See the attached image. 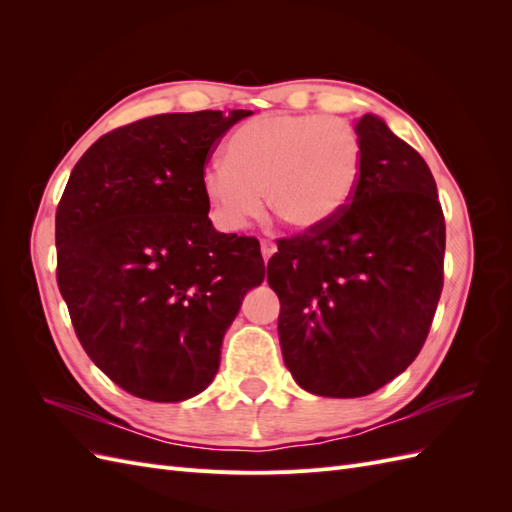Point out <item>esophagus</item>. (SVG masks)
Here are the masks:
<instances>
[{"instance_id": "1", "label": "esophagus", "mask_w": 512, "mask_h": 512, "mask_svg": "<svg viewBox=\"0 0 512 512\" xmlns=\"http://www.w3.org/2000/svg\"><path fill=\"white\" fill-rule=\"evenodd\" d=\"M275 250H277V247H275L273 241H267V239L260 241V252H262V258H265V262L275 254Z\"/></svg>"}]
</instances>
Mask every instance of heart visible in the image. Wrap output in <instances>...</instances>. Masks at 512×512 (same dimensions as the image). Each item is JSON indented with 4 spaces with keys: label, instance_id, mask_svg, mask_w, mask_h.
<instances>
[{
    "label": "heart",
    "instance_id": "b5f03b06",
    "mask_svg": "<svg viewBox=\"0 0 512 512\" xmlns=\"http://www.w3.org/2000/svg\"><path fill=\"white\" fill-rule=\"evenodd\" d=\"M363 173L352 123L309 113L260 115L228 138L224 164H211L200 190L211 218L237 232L267 205L288 228L316 232L346 211Z\"/></svg>",
    "mask_w": 512,
    "mask_h": 512
}]
</instances>
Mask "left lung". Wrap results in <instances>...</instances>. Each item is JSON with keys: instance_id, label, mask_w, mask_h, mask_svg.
Returning <instances> with one entry per match:
<instances>
[{"instance_id": "1", "label": "left lung", "mask_w": 512, "mask_h": 512, "mask_svg": "<svg viewBox=\"0 0 512 512\" xmlns=\"http://www.w3.org/2000/svg\"><path fill=\"white\" fill-rule=\"evenodd\" d=\"M363 173L346 211L277 241L267 282L301 389L363 397L421 352L444 284L446 226L425 160L376 115L356 123Z\"/></svg>"}]
</instances>
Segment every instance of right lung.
<instances>
[{
	"instance_id": "1",
	"label": "right lung",
	"mask_w": 512,
	"mask_h": 512,
	"mask_svg": "<svg viewBox=\"0 0 512 512\" xmlns=\"http://www.w3.org/2000/svg\"><path fill=\"white\" fill-rule=\"evenodd\" d=\"M250 115L138 119L72 168L55 215L57 286L89 359L134 397L205 391L245 292L265 280L258 239L215 230L200 190L220 138Z\"/></svg>"
}]
</instances>
